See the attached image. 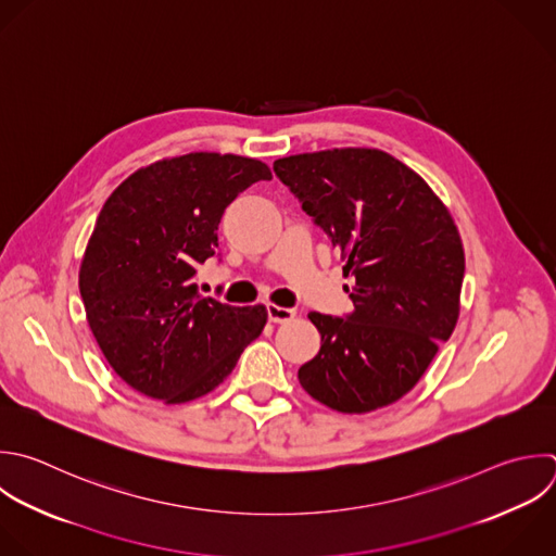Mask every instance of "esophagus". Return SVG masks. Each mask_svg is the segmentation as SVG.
Instances as JSON below:
<instances>
[{
    "label": "esophagus",
    "mask_w": 556,
    "mask_h": 556,
    "mask_svg": "<svg viewBox=\"0 0 556 556\" xmlns=\"http://www.w3.org/2000/svg\"><path fill=\"white\" fill-rule=\"evenodd\" d=\"M267 317H269V321H274V324H285V321H289V319L295 317V311H293V308H285V306L269 304V306H267Z\"/></svg>",
    "instance_id": "esophagus-1"
}]
</instances>
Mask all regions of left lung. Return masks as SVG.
I'll list each match as a JSON object with an SVG mask.
<instances>
[{"instance_id":"8db88e82","label":"left lung","mask_w":556,"mask_h":556,"mask_svg":"<svg viewBox=\"0 0 556 556\" xmlns=\"http://www.w3.org/2000/svg\"><path fill=\"white\" fill-rule=\"evenodd\" d=\"M343 258L354 308L308 313L321 334L298 371L302 387L341 413H369L408 393L458 319L465 256L430 187L380 150L345 148L274 163Z\"/></svg>"}]
</instances>
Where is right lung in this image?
<instances>
[{"instance_id": "right-lung-1", "label": "right lung", "mask_w": 556, "mask_h": 556, "mask_svg": "<svg viewBox=\"0 0 556 556\" xmlns=\"http://www.w3.org/2000/svg\"><path fill=\"white\" fill-rule=\"evenodd\" d=\"M271 180L265 163L195 152L154 163L106 200L80 267L89 326L132 389L180 404L235 369L267 321L265 306H230L198 291V267L219 256L226 206Z\"/></svg>"}]
</instances>
